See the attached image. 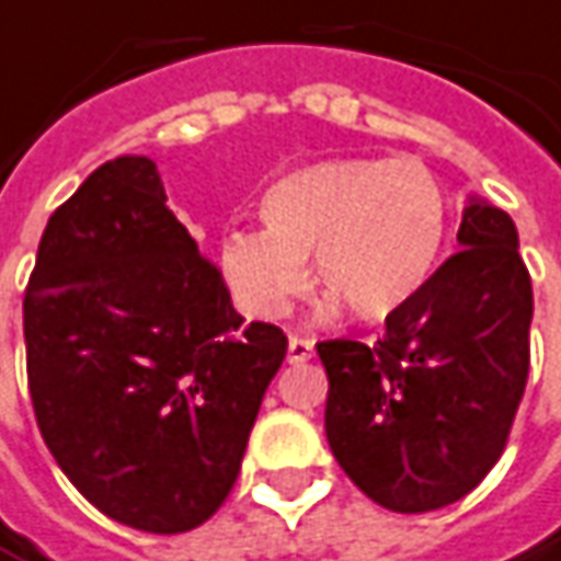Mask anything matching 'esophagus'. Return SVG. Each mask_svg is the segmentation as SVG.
Segmentation results:
<instances>
[{
	"label": "esophagus",
	"mask_w": 561,
	"mask_h": 561,
	"mask_svg": "<svg viewBox=\"0 0 561 561\" xmlns=\"http://www.w3.org/2000/svg\"><path fill=\"white\" fill-rule=\"evenodd\" d=\"M310 356H312L310 337H297V334H291V337H288V362L297 365V362H307Z\"/></svg>",
	"instance_id": "esophagus-1"
}]
</instances>
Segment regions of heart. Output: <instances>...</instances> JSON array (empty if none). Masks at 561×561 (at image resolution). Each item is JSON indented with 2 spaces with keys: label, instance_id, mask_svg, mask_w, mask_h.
<instances>
[{
  "label": "heart",
  "instance_id": "b5f03b06",
  "mask_svg": "<svg viewBox=\"0 0 561 561\" xmlns=\"http://www.w3.org/2000/svg\"><path fill=\"white\" fill-rule=\"evenodd\" d=\"M266 232H232L220 270L254 316H279L312 282L377 322L424 288L448 236L439 178L417 159H329L285 174L261 202Z\"/></svg>",
  "mask_w": 561,
  "mask_h": 561
}]
</instances>
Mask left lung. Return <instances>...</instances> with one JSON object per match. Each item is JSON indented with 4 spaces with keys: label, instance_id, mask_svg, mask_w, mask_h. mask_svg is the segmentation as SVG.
Listing matches in <instances>:
<instances>
[{
    "label": "left lung",
    "instance_id": "8db88e82",
    "mask_svg": "<svg viewBox=\"0 0 561 561\" xmlns=\"http://www.w3.org/2000/svg\"><path fill=\"white\" fill-rule=\"evenodd\" d=\"M457 242L375 344H316L331 451L392 513L467 497L504 455L528 383L535 297L516 224L472 199Z\"/></svg>",
    "mask_w": 561,
    "mask_h": 561
}]
</instances>
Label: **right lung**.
I'll list each match as a JSON object with an SVG mask.
<instances>
[{
	"instance_id": "obj_1",
	"label": "right lung",
	"mask_w": 561,
	"mask_h": 561,
	"mask_svg": "<svg viewBox=\"0 0 561 561\" xmlns=\"http://www.w3.org/2000/svg\"><path fill=\"white\" fill-rule=\"evenodd\" d=\"M24 341L57 467L104 516L150 535L190 531L227 501L288 350L276 325H242L147 156L104 162L48 217Z\"/></svg>"
}]
</instances>
